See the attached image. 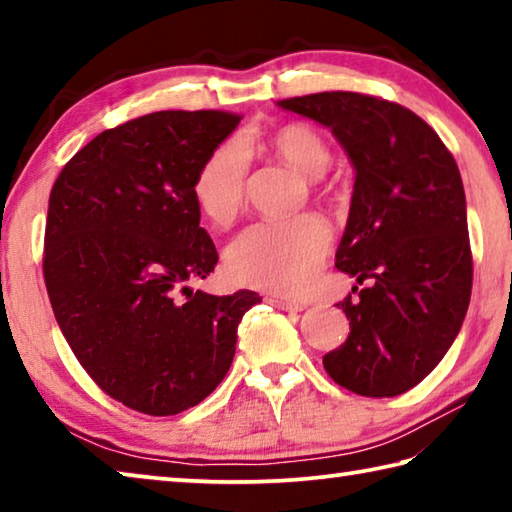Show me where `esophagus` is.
Segmentation results:
<instances>
[{
    "mask_svg": "<svg viewBox=\"0 0 512 512\" xmlns=\"http://www.w3.org/2000/svg\"><path fill=\"white\" fill-rule=\"evenodd\" d=\"M268 305H273L277 309H287V311H302L305 309V305L298 300H289V298H280V296H268L266 298Z\"/></svg>",
    "mask_w": 512,
    "mask_h": 512,
    "instance_id": "34e87169",
    "label": "esophagus"
}]
</instances>
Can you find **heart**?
Returning a JSON list of instances; mask_svg holds the SVG:
<instances>
[{"instance_id": "1", "label": "heart", "mask_w": 512, "mask_h": 512, "mask_svg": "<svg viewBox=\"0 0 512 512\" xmlns=\"http://www.w3.org/2000/svg\"><path fill=\"white\" fill-rule=\"evenodd\" d=\"M271 149L302 176L320 178L332 153L314 126L291 121L271 135ZM250 151L244 140L216 146L196 171L192 194L205 219L225 225L244 205ZM332 241L327 223L314 214L291 221L253 223L225 250V271L237 284L264 291H298L311 280Z\"/></svg>"}]
</instances>
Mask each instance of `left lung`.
Segmentation results:
<instances>
[{
	"label": "left lung",
	"instance_id": "left-lung-1",
	"mask_svg": "<svg viewBox=\"0 0 512 512\" xmlns=\"http://www.w3.org/2000/svg\"><path fill=\"white\" fill-rule=\"evenodd\" d=\"M277 106L332 128L357 171L336 268L370 284L336 305L350 334L323 357L327 375L363 397L406 393L452 348L470 305L454 155L415 112L370 94L318 92Z\"/></svg>",
	"mask_w": 512,
	"mask_h": 512
}]
</instances>
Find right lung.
I'll use <instances>...</instances> for the list:
<instances>
[{
    "mask_svg": "<svg viewBox=\"0 0 512 512\" xmlns=\"http://www.w3.org/2000/svg\"><path fill=\"white\" fill-rule=\"evenodd\" d=\"M241 115L160 110L99 133L51 187L42 273L60 332L103 393L146 415L203 402L255 291L210 296L219 255L192 185Z\"/></svg>",
    "mask_w": 512,
    "mask_h": 512,
    "instance_id": "right-lung-1",
    "label": "right lung"
}]
</instances>
